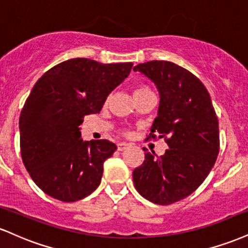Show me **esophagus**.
Segmentation results:
<instances>
[{
  "mask_svg": "<svg viewBox=\"0 0 248 248\" xmlns=\"http://www.w3.org/2000/svg\"><path fill=\"white\" fill-rule=\"evenodd\" d=\"M128 147H129V144L126 143V142H120V143L118 144V150L119 152H124V150L127 149Z\"/></svg>",
  "mask_w": 248,
  "mask_h": 248,
  "instance_id": "1",
  "label": "esophagus"
}]
</instances>
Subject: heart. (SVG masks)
I'll return each mask as SVG.
<instances>
[{
  "mask_svg": "<svg viewBox=\"0 0 248 248\" xmlns=\"http://www.w3.org/2000/svg\"><path fill=\"white\" fill-rule=\"evenodd\" d=\"M147 87H143V86H140V87H136L135 88V91H134V92H136V91H141V90H146Z\"/></svg>",
  "mask_w": 248,
  "mask_h": 248,
  "instance_id": "b5f03b06",
  "label": "heart"
}]
</instances>
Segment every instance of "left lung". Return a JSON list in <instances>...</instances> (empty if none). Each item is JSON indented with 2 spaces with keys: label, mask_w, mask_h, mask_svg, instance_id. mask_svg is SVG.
Segmentation results:
<instances>
[{
  "label": "left lung",
  "mask_w": 248,
  "mask_h": 248,
  "mask_svg": "<svg viewBox=\"0 0 248 248\" xmlns=\"http://www.w3.org/2000/svg\"><path fill=\"white\" fill-rule=\"evenodd\" d=\"M134 71L152 80L160 106L148 139L164 138L162 156L146 148L133 181L142 197L169 205L187 197L207 177L219 153V126L205 86L191 72L166 61L138 64Z\"/></svg>",
  "instance_id": "1"
}]
</instances>
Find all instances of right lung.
<instances>
[{"instance_id": "add662e5", "label": "right lung", "mask_w": 248, "mask_h": 248, "mask_svg": "<svg viewBox=\"0 0 248 248\" xmlns=\"http://www.w3.org/2000/svg\"><path fill=\"white\" fill-rule=\"evenodd\" d=\"M132 67L133 62L73 58L37 80L19 116L21 155L31 178L46 195L70 203L99 186L104 162L116 146L108 140L84 141L79 126L85 115L100 112Z\"/></svg>"}]
</instances>
